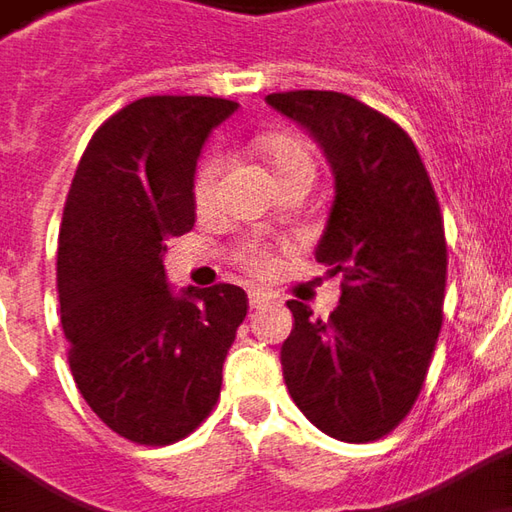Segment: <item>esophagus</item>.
Listing matches in <instances>:
<instances>
[{
  "instance_id": "obj_1",
  "label": "esophagus",
  "mask_w": 512,
  "mask_h": 512,
  "mask_svg": "<svg viewBox=\"0 0 512 512\" xmlns=\"http://www.w3.org/2000/svg\"><path fill=\"white\" fill-rule=\"evenodd\" d=\"M248 303H250V309H262V306L270 303V295H267V292H250Z\"/></svg>"
}]
</instances>
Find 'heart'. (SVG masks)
I'll return each mask as SVG.
<instances>
[{"label": "heart", "mask_w": 512, "mask_h": 512, "mask_svg": "<svg viewBox=\"0 0 512 512\" xmlns=\"http://www.w3.org/2000/svg\"><path fill=\"white\" fill-rule=\"evenodd\" d=\"M259 153L267 158V164L273 169V175H290V172H315V158L312 150L301 142V139H292V136H264L259 139ZM222 175V158L217 153H211L200 169H197L195 178V200L200 209H209L217 195V186H220ZM239 262L248 267L253 276H267L273 270V259L262 245L248 242L239 248Z\"/></svg>", "instance_id": "obj_1"}]
</instances>
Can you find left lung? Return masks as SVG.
Here are the masks:
<instances>
[{
  "label": "left lung",
  "mask_w": 512,
  "mask_h": 512,
  "mask_svg": "<svg viewBox=\"0 0 512 512\" xmlns=\"http://www.w3.org/2000/svg\"><path fill=\"white\" fill-rule=\"evenodd\" d=\"M301 125L334 172L315 259L343 276L340 306L315 320L287 301L281 368L292 401L329 438L368 443L393 432L421 393L443 326L446 236L412 139L393 119L337 91L267 94Z\"/></svg>",
  "instance_id": "1"
}]
</instances>
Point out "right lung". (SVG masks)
Wrapping results in <instances>:
<instances>
[{
  "instance_id": "obj_1",
  "label": "right lung",
  "mask_w": 512,
  "mask_h": 512,
  "mask_svg": "<svg viewBox=\"0 0 512 512\" xmlns=\"http://www.w3.org/2000/svg\"><path fill=\"white\" fill-rule=\"evenodd\" d=\"M220 97H144L88 142L63 209L58 298L69 368L116 435L167 446L203 424L248 315L245 290H169L164 253L195 225V172Z\"/></svg>"
}]
</instances>
